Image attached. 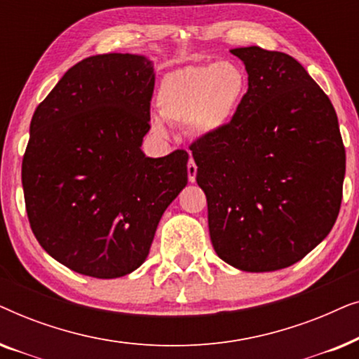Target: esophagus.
Listing matches in <instances>:
<instances>
[{
  "mask_svg": "<svg viewBox=\"0 0 359 359\" xmlns=\"http://www.w3.org/2000/svg\"><path fill=\"white\" fill-rule=\"evenodd\" d=\"M196 173H198V166H196L193 158H189V163H188V178H189L191 183H194V181H196Z\"/></svg>",
  "mask_w": 359,
  "mask_h": 359,
  "instance_id": "obj_1",
  "label": "esophagus"
}]
</instances>
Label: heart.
I'll return each instance as SVG.
<instances>
[{"label": "heart", "mask_w": 359, "mask_h": 359, "mask_svg": "<svg viewBox=\"0 0 359 359\" xmlns=\"http://www.w3.org/2000/svg\"><path fill=\"white\" fill-rule=\"evenodd\" d=\"M247 91V75L232 60L189 65L171 72L160 81L155 104L166 122L186 126L196 135H209L227 124ZM151 129L165 134L160 117Z\"/></svg>", "instance_id": "heart-1"}]
</instances>
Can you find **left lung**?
I'll use <instances>...</instances> for the list:
<instances>
[{"label": "left lung", "mask_w": 359, "mask_h": 359, "mask_svg": "<svg viewBox=\"0 0 359 359\" xmlns=\"http://www.w3.org/2000/svg\"><path fill=\"white\" fill-rule=\"evenodd\" d=\"M248 91L222 129L189 145L208 198L212 247L250 273L291 266L330 233L340 212L345 147L337 112L296 58L230 50Z\"/></svg>", "instance_id": "obj_1"}]
</instances>
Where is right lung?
<instances>
[{
	"instance_id": "obj_1",
	"label": "right lung",
	"mask_w": 359,
	"mask_h": 359,
	"mask_svg": "<svg viewBox=\"0 0 359 359\" xmlns=\"http://www.w3.org/2000/svg\"><path fill=\"white\" fill-rule=\"evenodd\" d=\"M154 65L104 53L73 65L37 106L22 158L29 224L73 271L126 276L145 262L165 209L188 183V151L150 158Z\"/></svg>"
}]
</instances>
